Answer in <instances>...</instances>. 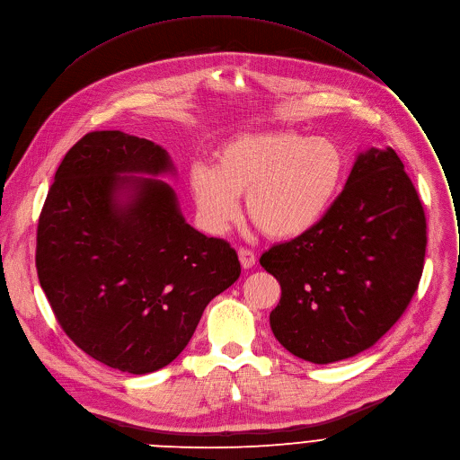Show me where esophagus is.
<instances>
[{
	"label": "esophagus",
	"mask_w": 460,
	"mask_h": 460,
	"mask_svg": "<svg viewBox=\"0 0 460 460\" xmlns=\"http://www.w3.org/2000/svg\"><path fill=\"white\" fill-rule=\"evenodd\" d=\"M238 259H240V264H242L243 270L253 268L255 262H257L255 253L252 252V249H247V247H240V249H238Z\"/></svg>",
	"instance_id": "1"
}]
</instances>
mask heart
Returning <instances> with one entry per match:
<instances>
[{
	"mask_svg": "<svg viewBox=\"0 0 460 460\" xmlns=\"http://www.w3.org/2000/svg\"><path fill=\"white\" fill-rule=\"evenodd\" d=\"M345 178L347 155L336 141L275 130L224 143L215 166L192 164L189 183L211 231L220 233L238 218V196L247 194L252 222L266 236L289 240L324 220Z\"/></svg>",
	"mask_w": 460,
	"mask_h": 460,
	"instance_id": "heart-1",
	"label": "heart"
}]
</instances>
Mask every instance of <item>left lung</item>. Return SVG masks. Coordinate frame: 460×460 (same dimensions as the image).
Returning a JSON list of instances; mask_svg holds the SVG:
<instances>
[{"instance_id": "1", "label": "left lung", "mask_w": 460, "mask_h": 460, "mask_svg": "<svg viewBox=\"0 0 460 460\" xmlns=\"http://www.w3.org/2000/svg\"><path fill=\"white\" fill-rule=\"evenodd\" d=\"M426 229L422 201L398 154H359L324 220L261 257L282 289L270 314L279 343L319 365L372 347L419 289Z\"/></svg>"}]
</instances>
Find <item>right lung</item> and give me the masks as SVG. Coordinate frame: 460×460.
<instances>
[{
    "mask_svg": "<svg viewBox=\"0 0 460 460\" xmlns=\"http://www.w3.org/2000/svg\"><path fill=\"white\" fill-rule=\"evenodd\" d=\"M161 146L119 130L90 132L62 159L36 229V271L67 338L130 374L169 365L205 306L240 277L234 249L181 217ZM131 199L120 204L116 190Z\"/></svg>",
    "mask_w": 460,
    "mask_h": 460,
    "instance_id": "right-lung-1",
    "label": "right lung"
}]
</instances>
